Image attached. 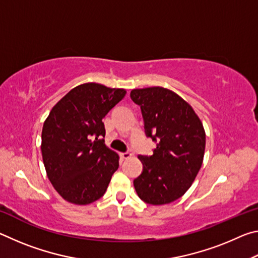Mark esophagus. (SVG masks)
Masks as SVG:
<instances>
[{
	"instance_id": "34e87169",
	"label": "esophagus",
	"mask_w": 258,
	"mask_h": 258,
	"mask_svg": "<svg viewBox=\"0 0 258 258\" xmlns=\"http://www.w3.org/2000/svg\"><path fill=\"white\" fill-rule=\"evenodd\" d=\"M120 157L123 159H128V158H131V157H132V154H130V152H121Z\"/></svg>"
}]
</instances>
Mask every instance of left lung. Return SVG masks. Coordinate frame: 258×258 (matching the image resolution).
<instances>
[{"label":"left lung","mask_w":258,"mask_h":258,"mask_svg":"<svg viewBox=\"0 0 258 258\" xmlns=\"http://www.w3.org/2000/svg\"><path fill=\"white\" fill-rule=\"evenodd\" d=\"M131 99L141 107L147 137L157 141L151 156H139L141 175L133 182L140 199L165 205L182 197L202 167L206 133L184 99L161 86L134 89Z\"/></svg>","instance_id":"1"}]
</instances>
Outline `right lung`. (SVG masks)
Here are the masks:
<instances>
[{
    "mask_svg": "<svg viewBox=\"0 0 258 258\" xmlns=\"http://www.w3.org/2000/svg\"><path fill=\"white\" fill-rule=\"evenodd\" d=\"M126 90L84 83L60 99L44 121L42 157L46 175L66 202L84 206L102 197L119 166L104 145L102 119Z\"/></svg>",
    "mask_w": 258,
    "mask_h": 258,
    "instance_id": "right-lung-1",
    "label": "right lung"
}]
</instances>
